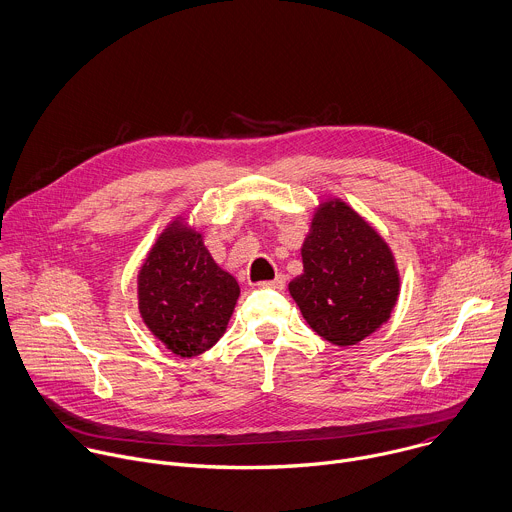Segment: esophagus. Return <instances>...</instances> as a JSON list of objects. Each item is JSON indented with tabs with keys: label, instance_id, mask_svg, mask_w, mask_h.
Instances as JSON below:
<instances>
[{
	"label": "esophagus",
	"instance_id": "1",
	"mask_svg": "<svg viewBox=\"0 0 512 512\" xmlns=\"http://www.w3.org/2000/svg\"><path fill=\"white\" fill-rule=\"evenodd\" d=\"M259 285L265 287V289H283V287H285V275H277V277L271 279V281H261Z\"/></svg>",
	"mask_w": 512,
	"mask_h": 512
}]
</instances>
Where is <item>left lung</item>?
<instances>
[{
  "label": "left lung",
  "instance_id": "8db88e82",
  "mask_svg": "<svg viewBox=\"0 0 512 512\" xmlns=\"http://www.w3.org/2000/svg\"><path fill=\"white\" fill-rule=\"evenodd\" d=\"M303 273L289 281L309 327L348 348L378 331L400 295V271L386 239L344 199L313 209L301 245Z\"/></svg>",
  "mask_w": 512,
  "mask_h": 512
}]
</instances>
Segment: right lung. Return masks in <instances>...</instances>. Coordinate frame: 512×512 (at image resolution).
<instances>
[{
  "label": "right lung",
  "instance_id": "obj_1",
  "mask_svg": "<svg viewBox=\"0 0 512 512\" xmlns=\"http://www.w3.org/2000/svg\"><path fill=\"white\" fill-rule=\"evenodd\" d=\"M237 279L209 253L203 231L177 215L146 253L138 277V313L148 331L179 358L211 350L239 299Z\"/></svg>",
  "mask_w": 512,
  "mask_h": 512
}]
</instances>
